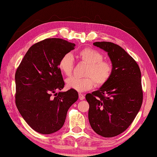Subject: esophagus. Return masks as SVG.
<instances>
[{
  "label": "esophagus",
  "instance_id": "esophagus-1",
  "mask_svg": "<svg viewBox=\"0 0 157 157\" xmlns=\"http://www.w3.org/2000/svg\"><path fill=\"white\" fill-rule=\"evenodd\" d=\"M84 98H85V97H84V95L82 94H79V99L80 100H83Z\"/></svg>",
  "mask_w": 157,
  "mask_h": 157
}]
</instances>
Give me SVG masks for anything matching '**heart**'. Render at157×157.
I'll list each match as a JSON object with an SVG mask.
<instances>
[{
    "instance_id": "heart-1",
    "label": "heart",
    "mask_w": 157,
    "mask_h": 157,
    "mask_svg": "<svg viewBox=\"0 0 157 157\" xmlns=\"http://www.w3.org/2000/svg\"><path fill=\"white\" fill-rule=\"evenodd\" d=\"M79 59L87 64L83 78L71 77L66 79L67 88L78 92L91 90L95 86L101 87L109 81L113 74V66L109 62L103 60V54L91 48H83L78 54ZM58 67L62 74L70 76L74 68V58L70 53L63 54L58 63Z\"/></svg>"
}]
</instances>
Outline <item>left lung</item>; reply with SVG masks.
Here are the masks:
<instances>
[{"instance_id":"obj_1","label":"left lung","mask_w":157,"mask_h":157,"mask_svg":"<svg viewBox=\"0 0 157 157\" xmlns=\"http://www.w3.org/2000/svg\"><path fill=\"white\" fill-rule=\"evenodd\" d=\"M94 45L107 52L113 70L105 85L86 95L88 119L96 133L113 137L129 127L140 109L141 74L135 60L117 44L96 42Z\"/></svg>"}]
</instances>
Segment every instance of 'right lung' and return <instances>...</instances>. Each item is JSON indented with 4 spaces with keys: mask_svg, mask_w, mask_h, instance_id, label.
<instances>
[{
    "mask_svg": "<svg viewBox=\"0 0 157 157\" xmlns=\"http://www.w3.org/2000/svg\"><path fill=\"white\" fill-rule=\"evenodd\" d=\"M75 46L60 38L42 40L29 48L16 71V105L29 126L41 134L59 130L68 109L78 99L74 90L56 93L65 85L59 59Z\"/></svg>",
    "mask_w": 157,
    "mask_h": 157,
    "instance_id": "obj_1",
    "label": "right lung"
}]
</instances>
